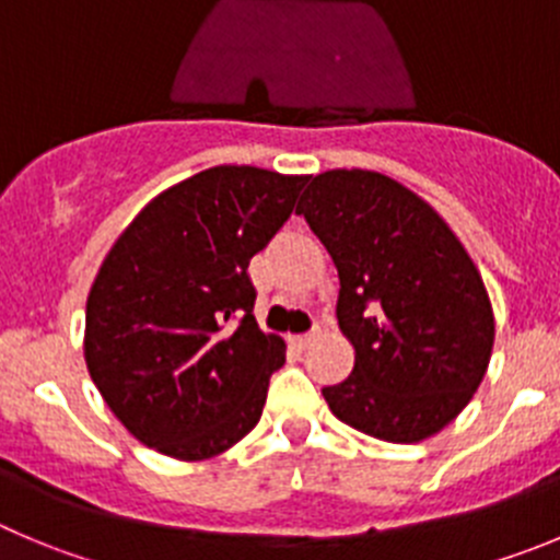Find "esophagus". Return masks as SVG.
Here are the masks:
<instances>
[{
  "label": "esophagus",
  "mask_w": 560,
  "mask_h": 560,
  "mask_svg": "<svg viewBox=\"0 0 560 560\" xmlns=\"http://www.w3.org/2000/svg\"><path fill=\"white\" fill-rule=\"evenodd\" d=\"M312 339H315V334H295V337H290V342L295 345V348H306V345L312 342Z\"/></svg>",
  "instance_id": "34e87169"
}]
</instances>
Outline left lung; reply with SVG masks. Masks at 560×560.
<instances>
[{
	"mask_svg": "<svg viewBox=\"0 0 560 560\" xmlns=\"http://www.w3.org/2000/svg\"><path fill=\"white\" fill-rule=\"evenodd\" d=\"M339 273L337 320L353 373L328 409L384 442H420L456 420L483 381L494 315L464 245L420 196L375 171H326L295 209Z\"/></svg>",
	"mask_w": 560,
	"mask_h": 560,
	"instance_id": "obj_1",
	"label": "left lung"
}]
</instances>
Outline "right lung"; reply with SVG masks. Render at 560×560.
<instances>
[{"instance_id": "right-lung-1", "label": "right lung", "mask_w": 560, "mask_h": 560, "mask_svg": "<svg viewBox=\"0 0 560 560\" xmlns=\"http://www.w3.org/2000/svg\"><path fill=\"white\" fill-rule=\"evenodd\" d=\"M306 179L250 165L201 171L145 203L109 248L88 295L85 362L143 445L201 462L259 422L284 339L256 326L248 262Z\"/></svg>"}]
</instances>
